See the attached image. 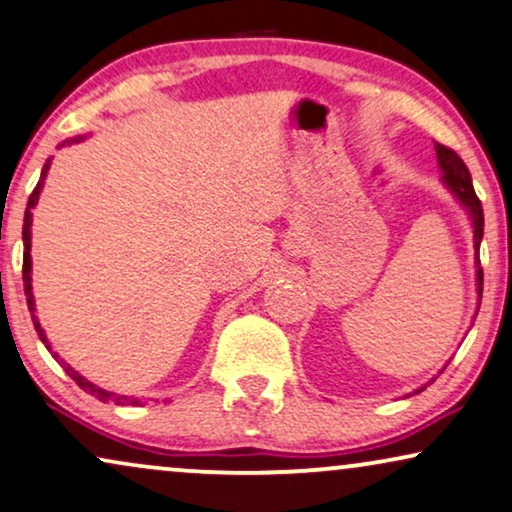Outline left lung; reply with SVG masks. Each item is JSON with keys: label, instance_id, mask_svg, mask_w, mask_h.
Listing matches in <instances>:
<instances>
[{"label": "left lung", "instance_id": "8db88e82", "mask_svg": "<svg viewBox=\"0 0 512 512\" xmlns=\"http://www.w3.org/2000/svg\"><path fill=\"white\" fill-rule=\"evenodd\" d=\"M435 152H438V168L442 173V185L449 189V194L454 196L456 201L466 208L470 227H473V245H475V292H478V304L482 302V267H480V243H482V234H485V213H482V203L478 196H475L473 189V180H470V173L466 168V163L461 161V156L452 152V149L445 145H435ZM480 309V306H478ZM478 316V313H475ZM447 367V365H445ZM442 367V370H445ZM440 370V372H442ZM433 381V379H431ZM428 381V384H431ZM426 386L417 388L414 393H421Z\"/></svg>", "mask_w": 512, "mask_h": 512}]
</instances>
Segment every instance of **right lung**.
<instances>
[{
	"label": "right lung",
	"instance_id": "right-lung-1",
	"mask_svg": "<svg viewBox=\"0 0 512 512\" xmlns=\"http://www.w3.org/2000/svg\"><path fill=\"white\" fill-rule=\"evenodd\" d=\"M81 140H86V135H77V138H72V140H65L63 145H60V147H65V145H72V142H81ZM49 168H51V159H46L44 168H42V175H39V182H37V187H34V192L30 194V199H27V208H25V220H23V245H25V252H23V283H25L27 309H30V316H32L34 330H37L39 339H42L44 346H46V349H49L51 356L56 358L60 365L65 367V372L70 374V377H72L74 381H77V384H79L81 388H84L86 393L95 395V398L102 400V403H117V405H142V400H140V398H131V395H121V393H114V391H105V388L95 386L93 381H88L86 377H81V374H79L77 370H74V367L67 365L65 360L60 358L56 351H53L51 342H49V339H46V332H44V327H42V323H39V318H37V306H34V295H32V255H30V250H32V208L37 206V201H39V194H42V187H44V180H46V175H49Z\"/></svg>",
	"mask_w": 512,
	"mask_h": 512
}]
</instances>
